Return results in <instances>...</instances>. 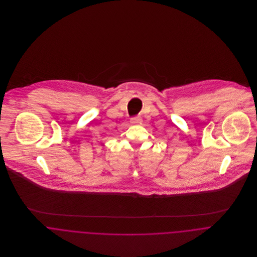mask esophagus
I'll return each mask as SVG.
<instances>
[{
  "label": "esophagus",
  "instance_id": "obj_1",
  "mask_svg": "<svg viewBox=\"0 0 257 257\" xmlns=\"http://www.w3.org/2000/svg\"><path fill=\"white\" fill-rule=\"evenodd\" d=\"M131 121L133 123H141L143 121V118L141 116H134V117H132Z\"/></svg>",
  "mask_w": 257,
  "mask_h": 257
}]
</instances>
